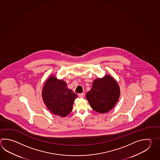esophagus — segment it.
Listing matches in <instances>:
<instances>
[{
    "label": "esophagus",
    "instance_id": "34e87169",
    "mask_svg": "<svg viewBox=\"0 0 160 160\" xmlns=\"http://www.w3.org/2000/svg\"><path fill=\"white\" fill-rule=\"evenodd\" d=\"M84 96H85V94L84 93H80V94H78V97L80 98H83L84 97Z\"/></svg>",
    "mask_w": 160,
    "mask_h": 160
}]
</instances>
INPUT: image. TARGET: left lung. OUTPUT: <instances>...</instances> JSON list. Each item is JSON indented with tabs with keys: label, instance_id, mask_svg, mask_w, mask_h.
Listing matches in <instances>:
<instances>
[{
	"label": "left lung",
	"instance_id": "1",
	"mask_svg": "<svg viewBox=\"0 0 160 160\" xmlns=\"http://www.w3.org/2000/svg\"><path fill=\"white\" fill-rule=\"evenodd\" d=\"M119 96L120 89L118 82L108 75L95 80L91 89L86 94L91 108L100 113L108 112L113 108Z\"/></svg>",
	"mask_w": 160,
	"mask_h": 160
}]
</instances>
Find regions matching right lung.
<instances>
[{"mask_svg":"<svg viewBox=\"0 0 160 160\" xmlns=\"http://www.w3.org/2000/svg\"><path fill=\"white\" fill-rule=\"evenodd\" d=\"M42 96L49 111L62 118L71 113L74 101L78 97L71 89L67 88L65 82L53 76L46 81L42 89Z\"/></svg>","mask_w":160,"mask_h":160,"instance_id":"obj_1","label":"right lung"}]
</instances>
